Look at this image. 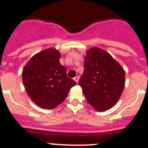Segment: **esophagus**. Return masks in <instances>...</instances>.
Wrapping results in <instances>:
<instances>
[{"mask_svg": "<svg viewBox=\"0 0 148 148\" xmlns=\"http://www.w3.org/2000/svg\"><path fill=\"white\" fill-rule=\"evenodd\" d=\"M79 78H80V77H79V76H76L74 77V80L75 81V82H76V83H78Z\"/></svg>", "mask_w": 148, "mask_h": 148, "instance_id": "34e87169", "label": "esophagus"}]
</instances>
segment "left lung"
<instances>
[{"label": "left lung", "mask_w": 148, "mask_h": 148, "mask_svg": "<svg viewBox=\"0 0 148 148\" xmlns=\"http://www.w3.org/2000/svg\"><path fill=\"white\" fill-rule=\"evenodd\" d=\"M125 72L110 53L98 47L88 50L78 84L87 101L97 111L116 104L124 88Z\"/></svg>", "instance_id": "1"}]
</instances>
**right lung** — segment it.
Here are the masks:
<instances>
[{
  "mask_svg": "<svg viewBox=\"0 0 148 148\" xmlns=\"http://www.w3.org/2000/svg\"><path fill=\"white\" fill-rule=\"evenodd\" d=\"M60 53L47 48L36 53L24 66L22 79L27 94L40 108L53 109L61 103L76 82L60 64Z\"/></svg>",
  "mask_w": 148,
  "mask_h": 148,
  "instance_id": "obj_1",
  "label": "right lung"
}]
</instances>
